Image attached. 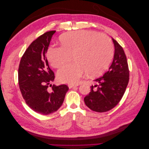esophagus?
<instances>
[{
  "label": "esophagus",
  "instance_id": "obj_1",
  "mask_svg": "<svg viewBox=\"0 0 149 149\" xmlns=\"http://www.w3.org/2000/svg\"><path fill=\"white\" fill-rule=\"evenodd\" d=\"M76 86H77L75 85V84H68L69 88H74V87H76Z\"/></svg>",
  "mask_w": 149,
  "mask_h": 149
}]
</instances>
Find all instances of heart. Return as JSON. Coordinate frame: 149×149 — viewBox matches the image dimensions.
Returning a JSON list of instances; mask_svg holds the SVG:
<instances>
[{"label":"heart","mask_w":149,"mask_h":149,"mask_svg":"<svg viewBox=\"0 0 149 149\" xmlns=\"http://www.w3.org/2000/svg\"><path fill=\"white\" fill-rule=\"evenodd\" d=\"M61 47H50L47 58L52 66L59 68L69 63L73 56L74 63L63 67L58 72L60 81L77 83L87 71L96 75L104 71L114 55V44L105 34L89 30L70 31L60 37Z\"/></svg>","instance_id":"heart-1"}]
</instances>
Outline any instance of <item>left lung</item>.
Instances as JSON below:
<instances>
[{"label":"left lung","instance_id":"left-lung-1","mask_svg":"<svg viewBox=\"0 0 149 149\" xmlns=\"http://www.w3.org/2000/svg\"><path fill=\"white\" fill-rule=\"evenodd\" d=\"M115 52L112 64L102 76L94 80L91 91L84 98L90 109L98 112L110 111L121 100L129 80V70L124 49L112 38Z\"/></svg>","mask_w":149,"mask_h":149}]
</instances>
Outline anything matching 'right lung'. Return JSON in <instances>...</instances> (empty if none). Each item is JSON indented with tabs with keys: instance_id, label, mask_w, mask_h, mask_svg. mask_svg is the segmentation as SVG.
Returning a JSON list of instances; mask_svg holds the SVG:
<instances>
[{
	"instance_id": "obj_1",
	"label": "right lung",
	"mask_w": 149,
	"mask_h": 149,
	"mask_svg": "<svg viewBox=\"0 0 149 149\" xmlns=\"http://www.w3.org/2000/svg\"><path fill=\"white\" fill-rule=\"evenodd\" d=\"M55 32L47 31L30 45L22 56L18 70L19 88L26 104L43 115L53 113L59 109L69 89L66 84H51L55 74L49 68L46 53Z\"/></svg>"
}]
</instances>
